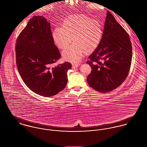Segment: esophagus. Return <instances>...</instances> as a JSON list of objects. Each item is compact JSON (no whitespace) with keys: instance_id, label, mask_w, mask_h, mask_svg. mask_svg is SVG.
<instances>
[{"instance_id":"34e87169","label":"esophagus","mask_w":147,"mask_h":147,"mask_svg":"<svg viewBox=\"0 0 147 147\" xmlns=\"http://www.w3.org/2000/svg\"><path fill=\"white\" fill-rule=\"evenodd\" d=\"M79 65H80V63H72V67H73L74 68H76V67H78Z\"/></svg>"}]
</instances>
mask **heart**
Here are the masks:
<instances>
[{"label":"heart","instance_id":"heart-1","mask_svg":"<svg viewBox=\"0 0 147 147\" xmlns=\"http://www.w3.org/2000/svg\"><path fill=\"white\" fill-rule=\"evenodd\" d=\"M104 28L101 22L85 15L69 16L63 21L62 27L54 29L52 36L56 45L61 49L63 59L79 62L86 52L94 51L101 41Z\"/></svg>","mask_w":147,"mask_h":147}]
</instances>
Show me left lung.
I'll list each match as a JSON object with an SVG mask.
<instances>
[{
    "label": "left lung",
    "instance_id": "left-lung-1",
    "mask_svg": "<svg viewBox=\"0 0 147 147\" xmlns=\"http://www.w3.org/2000/svg\"><path fill=\"white\" fill-rule=\"evenodd\" d=\"M86 62L92 68L87 77L90 87L100 92L115 89L126 80L132 61L128 34L107 11L103 36Z\"/></svg>",
    "mask_w": 147,
    "mask_h": 147
}]
</instances>
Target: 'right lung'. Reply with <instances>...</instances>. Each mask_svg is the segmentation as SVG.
<instances>
[{"label":"right lung","instance_id":"right-lung-1","mask_svg":"<svg viewBox=\"0 0 147 147\" xmlns=\"http://www.w3.org/2000/svg\"><path fill=\"white\" fill-rule=\"evenodd\" d=\"M15 51L21 78L35 93L51 97L65 87L72 64L64 62L52 66L61 55L54 44L50 24L43 16L30 19L17 38Z\"/></svg>","mask_w":147,"mask_h":147}]
</instances>
